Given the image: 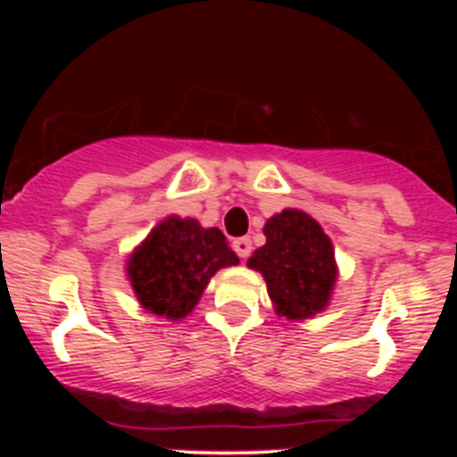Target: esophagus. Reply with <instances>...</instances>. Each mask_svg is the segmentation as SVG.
I'll return each instance as SVG.
<instances>
[{
	"label": "esophagus",
	"mask_w": 457,
	"mask_h": 457,
	"mask_svg": "<svg viewBox=\"0 0 457 457\" xmlns=\"http://www.w3.org/2000/svg\"><path fill=\"white\" fill-rule=\"evenodd\" d=\"M233 249L240 258H247L252 253V240L249 237H237V240H233Z\"/></svg>",
	"instance_id": "1"
}]
</instances>
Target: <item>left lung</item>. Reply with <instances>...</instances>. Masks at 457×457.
I'll return each mask as SVG.
<instances>
[{
  "instance_id": "1",
  "label": "left lung",
  "mask_w": 457,
  "mask_h": 457,
  "mask_svg": "<svg viewBox=\"0 0 457 457\" xmlns=\"http://www.w3.org/2000/svg\"><path fill=\"white\" fill-rule=\"evenodd\" d=\"M263 247L249 258L261 270L277 313L290 320L316 316L337 281L334 247L320 224L302 210H284L268 220Z\"/></svg>"
}]
</instances>
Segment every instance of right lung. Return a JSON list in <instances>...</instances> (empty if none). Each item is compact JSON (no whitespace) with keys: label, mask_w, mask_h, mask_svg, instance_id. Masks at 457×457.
Listing matches in <instances>:
<instances>
[{"label":"right lung","mask_w":457,"mask_h":457,"mask_svg":"<svg viewBox=\"0 0 457 457\" xmlns=\"http://www.w3.org/2000/svg\"><path fill=\"white\" fill-rule=\"evenodd\" d=\"M226 265H237V256L220 228L169 217L132 253L128 277L144 309L179 320L199 302L210 277Z\"/></svg>","instance_id":"1"}]
</instances>
